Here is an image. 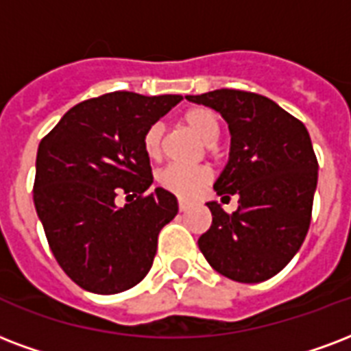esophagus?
<instances>
[{"mask_svg": "<svg viewBox=\"0 0 351 351\" xmlns=\"http://www.w3.org/2000/svg\"><path fill=\"white\" fill-rule=\"evenodd\" d=\"M178 208H180V211H187L189 210V202H186V200H180V202H178Z\"/></svg>", "mask_w": 351, "mask_h": 351, "instance_id": "esophagus-1", "label": "esophagus"}]
</instances>
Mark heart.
Instances as JSON below:
<instances>
[{
  "mask_svg": "<svg viewBox=\"0 0 351 351\" xmlns=\"http://www.w3.org/2000/svg\"><path fill=\"white\" fill-rule=\"evenodd\" d=\"M182 123L189 130H193L206 145L215 143L219 138V125L217 116L204 106H193L182 114ZM143 151L151 160H160L162 151H164V128L160 125H152L147 128L143 136ZM211 180V171L208 167L197 165V167H187V165H169L165 167L158 182L160 186L171 191L180 199H193L204 189Z\"/></svg>",
  "mask_w": 351,
  "mask_h": 351,
  "instance_id": "obj_1",
  "label": "heart"
}]
</instances>
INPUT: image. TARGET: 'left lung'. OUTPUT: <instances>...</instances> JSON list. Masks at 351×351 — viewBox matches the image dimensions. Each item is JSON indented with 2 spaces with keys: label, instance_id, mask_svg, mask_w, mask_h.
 <instances>
[{
  "label": "left lung",
  "instance_id": "obj_1",
  "mask_svg": "<svg viewBox=\"0 0 351 351\" xmlns=\"http://www.w3.org/2000/svg\"><path fill=\"white\" fill-rule=\"evenodd\" d=\"M186 99L210 106L228 123V162L213 189L239 197L232 215L215 200L206 204L213 221L200 235V252L234 282H265L300 250L311 223L318 164L309 132L258 93L223 88Z\"/></svg>",
  "mask_w": 351,
  "mask_h": 351
}]
</instances>
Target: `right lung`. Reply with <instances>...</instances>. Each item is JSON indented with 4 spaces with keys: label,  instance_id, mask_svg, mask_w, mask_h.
<instances>
[{
    "label": "right lung",
    "instance_id": "obj_1",
    "mask_svg": "<svg viewBox=\"0 0 351 351\" xmlns=\"http://www.w3.org/2000/svg\"><path fill=\"white\" fill-rule=\"evenodd\" d=\"M180 101L106 93L73 106L40 141L34 208L53 256L84 291L121 293L151 271L178 200L164 187L143 197L152 184L143 136ZM119 193L129 195L123 208Z\"/></svg>",
    "mask_w": 351,
    "mask_h": 351
}]
</instances>
